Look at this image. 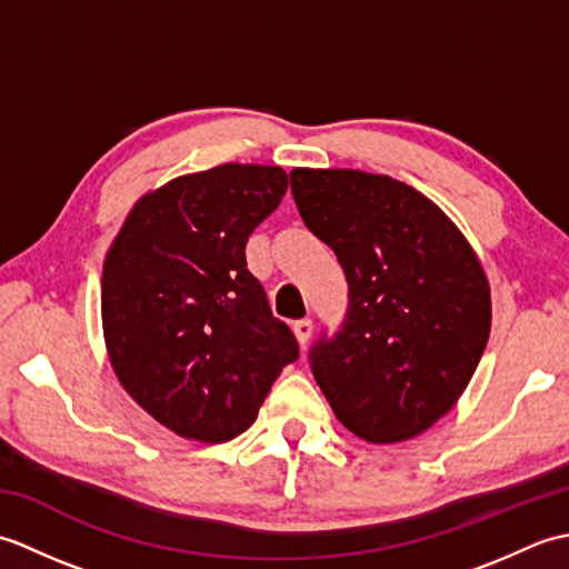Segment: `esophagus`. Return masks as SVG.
Listing matches in <instances>:
<instances>
[{
	"instance_id": "34e87169",
	"label": "esophagus",
	"mask_w": 569,
	"mask_h": 569,
	"mask_svg": "<svg viewBox=\"0 0 569 569\" xmlns=\"http://www.w3.org/2000/svg\"><path fill=\"white\" fill-rule=\"evenodd\" d=\"M293 332H296V340H298V345L300 347H306L308 345V340H310V335H312V320H298V322H293Z\"/></svg>"
}]
</instances>
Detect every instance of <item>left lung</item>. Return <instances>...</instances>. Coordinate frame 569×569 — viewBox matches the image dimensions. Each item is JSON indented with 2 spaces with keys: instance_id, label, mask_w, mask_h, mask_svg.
<instances>
[{
  "instance_id": "1",
  "label": "left lung",
  "mask_w": 569,
  "mask_h": 569,
  "mask_svg": "<svg viewBox=\"0 0 569 569\" xmlns=\"http://www.w3.org/2000/svg\"><path fill=\"white\" fill-rule=\"evenodd\" d=\"M291 190L349 283L342 330L310 352L312 377L357 438H416L457 403L485 355V266L438 204L391 176L293 168Z\"/></svg>"
}]
</instances>
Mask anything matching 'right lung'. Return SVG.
Masks as SVG:
<instances>
[{
    "mask_svg": "<svg viewBox=\"0 0 569 569\" xmlns=\"http://www.w3.org/2000/svg\"><path fill=\"white\" fill-rule=\"evenodd\" d=\"M278 166L222 163L139 198L107 251L102 330L134 401L198 442H227L259 416L298 342L247 269L249 234L283 200Z\"/></svg>",
    "mask_w": 569,
    "mask_h": 569,
    "instance_id": "1",
    "label": "right lung"
}]
</instances>
